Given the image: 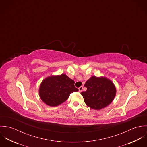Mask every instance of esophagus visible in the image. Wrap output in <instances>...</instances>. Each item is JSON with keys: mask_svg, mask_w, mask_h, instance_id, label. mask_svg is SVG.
Masks as SVG:
<instances>
[{"mask_svg": "<svg viewBox=\"0 0 147 147\" xmlns=\"http://www.w3.org/2000/svg\"><path fill=\"white\" fill-rule=\"evenodd\" d=\"M83 86H81L80 87H79V91L80 92H81L82 91V90H83Z\"/></svg>", "mask_w": 147, "mask_h": 147, "instance_id": "1", "label": "esophagus"}]
</instances>
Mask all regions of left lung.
Here are the masks:
<instances>
[{
	"instance_id": "left-lung-1",
	"label": "left lung",
	"mask_w": 147,
	"mask_h": 147,
	"mask_svg": "<svg viewBox=\"0 0 147 147\" xmlns=\"http://www.w3.org/2000/svg\"><path fill=\"white\" fill-rule=\"evenodd\" d=\"M87 88L81 93L86 105L91 109L98 110L110 105L116 96V87L109 79L92 76L85 83Z\"/></svg>"
}]
</instances>
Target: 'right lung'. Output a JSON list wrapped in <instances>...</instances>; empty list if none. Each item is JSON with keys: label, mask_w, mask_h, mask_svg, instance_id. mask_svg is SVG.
<instances>
[{"label": "right lung", "mask_w": 147, "mask_h": 147, "mask_svg": "<svg viewBox=\"0 0 147 147\" xmlns=\"http://www.w3.org/2000/svg\"><path fill=\"white\" fill-rule=\"evenodd\" d=\"M74 81L63 74L51 75L42 80L39 88V96L46 105L54 107L65 102L70 94L79 91Z\"/></svg>", "instance_id": "right-lung-1"}]
</instances>
